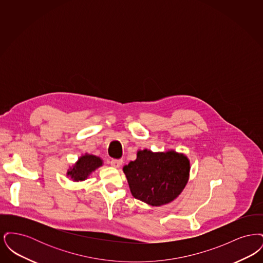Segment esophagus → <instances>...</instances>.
I'll list each match as a JSON object with an SVG mask.
<instances>
[{"instance_id":"esophagus-1","label":"esophagus","mask_w":263,"mask_h":263,"mask_svg":"<svg viewBox=\"0 0 263 263\" xmlns=\"http://www.w3.org/2000/svg\"><path fill=\"white\" fill-rule=\"evenodd\" d=\"M110 163H111V165H112L113 167L118 168V167H120V166L122 165L123 161H122V160H111Z\"/></svg>"}]
</instances>
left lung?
<instances>
[{
    "instance_id": "obj_1",
    "label": "left lung",
    "mask_w": 263,
    "mask_h": 263,
    "mask_svg": "<svg viewBox=\"0 0 263 263\" xmlns=\"http://www.w3.org/2000/svg\"><path fill=\"white\" fill-rule=\"evenodd\" d=\"M130 191L151 206L168 204L182 192L189 178L190 162L175 151H138L137 159L123 166Z\"/></svg>"
}]
</instances>
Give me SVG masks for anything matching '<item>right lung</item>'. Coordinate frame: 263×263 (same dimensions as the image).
Returning a JSON list of instances; mask_svg holds the SVG:
<instances>
[{"instance_id": "add662e5", "label": "right lung", "mask_w": 263, "mask_h": 263, "mask_svg": "<svg viewBox=\"0 0 263 263\" xmlns=\"http://www.w3.org/2000/svg\"><path fill=\"white\" fill-rule=\"evenodd\" d=\"M102 164L103 162L100 157L85 154L79 158L77 163L72 167H70V170H68L67 176H70L73 181H83L86 180L92 172H95Z\"/></svg>"}]
</instances>
